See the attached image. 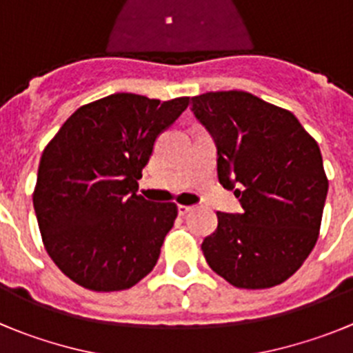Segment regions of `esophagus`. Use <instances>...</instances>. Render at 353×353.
Returning <instances> with one entry per match:
<instances>
[{
    "label": "esophagus",
    "mask_w": 353,
    "mask_h": 353,
    "mask_svg": "<svg viewBox=\"0 0 353 353\" xmlns=\"http://www.w3.org/2000/svg\"><path fill=\"white\" fill-rule=\"evenodd\" d=\"M191 210H194V207H192V205H179V214L180 215L189 214Z\"/></svg>",
    "instance_id": "obj_1"
}]
</instances>
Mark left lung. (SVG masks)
Listing matches in <instances>:
<instances>
[{"instance_id": "1", "label": "left lung", "mask_w": 353, "mask_h": 353, "mask_svg": "<svg viewBox=\"0 0 353 353\" xmlns=\"http://www.w3.org/2000/svg\"><path fill=\"white\" fill-rule=\"evenodd\" d=\"M217 148V176L242 212H217L201 244L207 263L236 288H270L301 269L318 240L329 182L318 143L286 109L248 92L192 97Z\"/></svg>"}]
</instances>
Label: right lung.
<instances>
[{
	"instance_id": "right-lung-1",
	"label": "right lung",
	"mask_w": 353,
	"mask_h": 353,
	"mask_svg": "<svg viewBox=\"0 0 353 353\" xmlns=\"http://www.w3.org/2000/svg\"><path fill=\"white\" fill-rule=\"evenodd\" d=\"M189 105L113 93L79 108L40 159L33 207L58 269L93 292H118L152 272L179 214L136 194L159 134Z\"/></svg>"
}]
</instances>
